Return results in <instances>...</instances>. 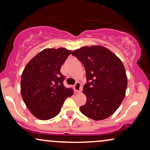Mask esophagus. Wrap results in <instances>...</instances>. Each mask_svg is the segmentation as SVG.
Instances as JSON below:
<instances>
[{"label": "esophagus", "mask_w": 150, "mask_h": 150, "mask_svg": "<svg viewBox=\"0 0 150 150\" xmlns=\"http://www.w3.org/2000/svg\"><path fill=\"white\" fill-rule=\"evenodd\" d=\"M74 89H75V91L77 93H79L82 89V86H81L80 82H77L75 84V85L74 86Z\"/></svg>", "instance_id": "esophagus-1"}]
</instances>
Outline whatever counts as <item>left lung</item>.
Instances as JSON below:
<instances>
[{
    "label": "left lung",
    "instance_id": "left-lung-1",
    "mask_svg": "<svg viewBox=\"0 0 150 150\" xmlns=\"http://www.w3.org/2000/svg\"><path fill=\"white\" fill-rule=\"evenodd\" d=\"M72 55L84 65L87 84L83 88L86 102L81 112L93 120L111 116L123 101L127 76L122 61L113 52L100 45L84 46Z\"/></svg>",
    "mask_w": 150,
    "mask_h": 150
}]
</instances>
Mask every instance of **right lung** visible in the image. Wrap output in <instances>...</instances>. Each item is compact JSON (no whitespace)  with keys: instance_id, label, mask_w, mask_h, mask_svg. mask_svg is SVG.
Instances as JSON below:
<instances>
[{"instance_id":"right-lung-1","label":"right lung","mask_w":150,"mask_h":150,"mask_svg":"<svg viewBox=\"0 0 150 150\" xmlns=\"http://www.w3.org/2000/svg\"><path fill=\"white\" fill-rule=\"evenodd\" d=\"M66 48L45 49L35 55L23 70L21 93L31 114L41 120L57 116L67 97L73 94L65 87L61 67L70 54Z\"/></svg>"}]
</instances>
